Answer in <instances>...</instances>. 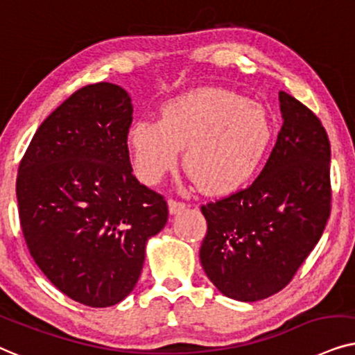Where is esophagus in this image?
Wrapping results in <instances>:
<instances>
[{
    "instance_id": "1",
    "label": "esophagus",
    "mask_w": 355,
    "mask_h": 355,
    "mask_svg": "<svg viewBox=\"0 0 355 355\" xmlns=\"http://www.w3.org/2000/svg\"><path fill=\"white\" fill-rule=\"evenodd\" d=\"M187 209V205L183 201H177V200H168V211L170 214H180Z\"/></svg>"
}]
</instances>
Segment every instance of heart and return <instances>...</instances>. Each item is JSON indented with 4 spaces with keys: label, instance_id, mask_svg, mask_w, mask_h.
Returning <instances> with one entry per match:
<instances>
[{
    "label": "heart",
    "instance_id": "1",
    "mask_svg": "<svg viewBox=\"0 0 355 355\" xmlns=\"http://www.w3.org/2000/svg\"><path fill=\"white\" fill-rule=\"evenodd\" d=\"M271 118L259 103L224 89H200L173 98L160 121L141 120L128 141L135 172L155 185L185 149L187 173L207 195H230L252 180L272 143Z\"/></svg>",
    "mask_w": 355,
    "mask_h": 355
}]
</instances>
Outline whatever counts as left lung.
Wrapping results in <instances>:
<instances>
[{
  "instance_id": "1",
  "label": "left lung",
  "mask_w": 355,
  "mask_h": 355,
  "mask_svg": "<svg viewBox=\"0 0 355 355\" xmlns=\"http://www.w3.org/2000/svg\"><path fill=\"white\" fill-rule=\"evenodd\" d=\"M282 126L252 185L201 206L202 269L225 297L268 299L284 289L331 212V146L318 116L279 92Z\"/></svg>"
}]
</instances>
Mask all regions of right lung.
Returning a JSON list of instances; mask_svg holds the SVG:
<instances>
[{
    "label": "right lung",
    "mask_w": 355,
    "mask_h": 355,
    "mask_svg": "<svg viewBox=\"0 0 355 355\" xmlns=\"http://www.w3.org/2000/svg\"><path fill=\"white\" fill-rule=\"evenodd\" d=\"M131 121L125 89L84 86L39 126L17 170L19 220L32 258L56 289L96 309L135 289L146 242L168 219L164 196L133 175Z\"/></svg>",
    "instance_id": "add662e5"
}]
</instances>
